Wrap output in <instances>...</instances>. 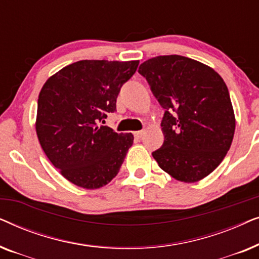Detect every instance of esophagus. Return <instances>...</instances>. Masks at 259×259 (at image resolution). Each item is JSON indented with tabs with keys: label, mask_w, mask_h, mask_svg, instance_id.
<instances>
[{
	"label": "esophagus",
	"mask_w": 259,
	"mask_h": 259,
	"mask_svg": "<svg viewBox=\"0 0 259 259\" xmlns=\"http://www.w3.org/2000/svg\"><path fill=\"white\" fill-rule=\"evenodd\" d=\"M144 131H138V132H134V137L137 138V139H141V138L144 137Z\"/></svg>",
	"instance_id": "34e87169"
}]
</instances>
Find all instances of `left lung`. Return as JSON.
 I'll list each match as a JSON object with an SVG mask.
<instances>
[{
	"mask_svg": "<svg viewBox=\"0 0 259 259\" xmlns=\"http://www.w3.org/2000/svg\"><path fill=\"white\" fill-rule=\"evenodd\" d=\"M138 72L165 109L164 144L152 153L159 167L184 183L205 178L225 158L235 134L224 80L211 67L180 55L152 58Z\"/></svg>",
	"mask_w": 259,
	"mask_h": 259,
	"instance_id": "obj_1",
	"label": "left lung"
}]
</instances>
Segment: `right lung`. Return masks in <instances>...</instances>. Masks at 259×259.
Instances as JSON below:
<instances>
[{"label":"right lung","instance_id":"1","mask_svg":"<svg viewBox=\"0 0 259 259\" xmlns=\"http://www.w3.org/2000/svg\"><path fill=\"white\" fill-rule=\"evenodd\" d=\"M139 61L81 60L49 77L37 100L36 134L42 150L67 180L83 189L106 185L118 175L132 133L102 126L116 111L120 88Z\"/></svg>","mask_w":259,"mask_h":259}]
</instances>
